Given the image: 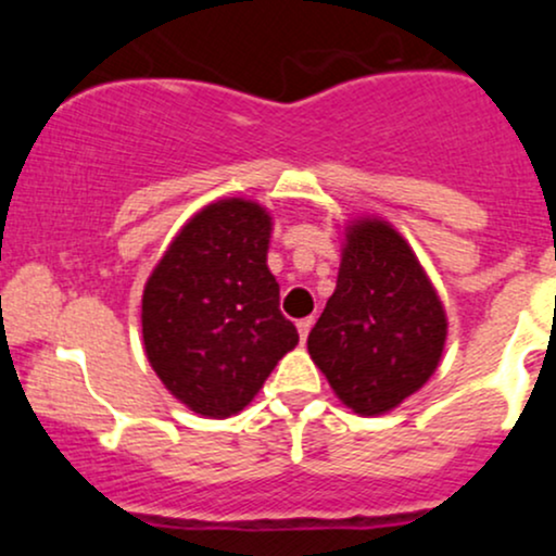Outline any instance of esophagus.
<instances>
[{"instance_id":"34e87169","label":"esophagus","mask_w":556,"mask_h":556,"mask_svg":"<svg viewBox=\"0 0 556 556\" xmlns=\"http://www.w3.org/2000/svg\"><path fill=\"white\" fill-rule=\"evenodd\" d=\"M311 327H314V318H300L298 321V334H300V340H308V331H311Z\"/></svg>"}]
</instances>
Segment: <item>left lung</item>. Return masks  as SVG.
Listing matches in <instances>:
<instances>
[{
	"mask_svg": "<svg viewBox=\"0 0 556 556\" xmlns=\"http://www.w3.org/2000/svg\"><path fill=\"white\" fill-rule=\"evenodd\" d=\"M444 305L405 238L384 219L344 227L337 290L308 334L334 394L381 416L418 392L442 361Z\"/></svg>",
	"mask_w": 556,
	"mask_h": 556,
	"instance_id": "left-lung-1",
	"label": "left lung"
}]
</instances>
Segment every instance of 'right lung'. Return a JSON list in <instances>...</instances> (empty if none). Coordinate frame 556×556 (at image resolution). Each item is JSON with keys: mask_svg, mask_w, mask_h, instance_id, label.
<instances>
[{"mask_svg": "<svg viewBox=\"0 0 556 556\" xmlns=\"http://www.w3.org/2000/svg\"><path fill=\"white\" fill-rule=\"evenodd\" d=\"M269 238L264 206L222 198L177 232L146 282V355L162 384L198 416L240 413L298 344L266 266Z\"/></svg>", "mask_w": 556, "mask_h": 556, "instance_id": "add662e5", "label": "right lung"}]
</instances>
